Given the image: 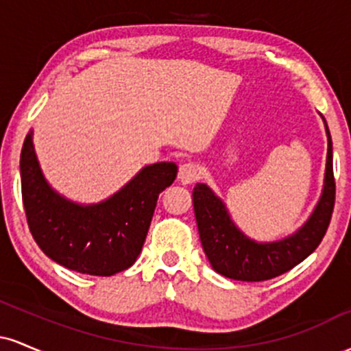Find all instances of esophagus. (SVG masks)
<instances>
[{"label": "esophagus", "instance_id": "34e87169", "mask_svg": "<svg viewBox=\"0 0 351 351\" xmlns=\"http://www.w3.org/2000/svg\"><path fill=\"white\" fill-rule=\"evenodd\" d=\"M201 176V168L199 165L193 163V162H188V163H183L180 167V171H178V178L183 184H191L195 183L196 180H198Z\"/></svg>", "mask_w": 351, "mask_h": 351}]
</instances>
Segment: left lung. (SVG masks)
<instances>
[{"mask_svg":"<svg viewBox=\"0 0 351 351\" xmlns=\"http://www.w3.org/2000/svg\"><path fill=\"white\" fill-rule=\"evenodd\" d=\"M325 128L328 135V152L324 193L313 215L293 236L265 244L251 241L234 226L223 201L206 184L196 183L193 189L196 224L201 244L216 272L234 280H269L289 272L318 247L327 232L335 206L332 138L327 123Z\"/></svg>","mask_w":351,"mask_h":351,"instance_id":"8db88e82","label":"left lung"}]
</instances>
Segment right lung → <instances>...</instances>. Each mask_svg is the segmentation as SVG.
Listing matches in <instances>:
<instances>
[{
  "instance_id": "obj_1",
  "label": "right lung",
  "mask_w": 351,
  "mask_h": 351,
  "mask_svg": "<svg viewBox=\"0 0 351 351\" xmlns=\"http://www.w3.org/2000/svg\"><path fill=\"white\" fill-rule=\"evenodd\" d=\"M176 173L175 163L150 165L112 198L80 206L46 183L29 134L21 150L27 226L41 251L58 264L88 276H114L136 261L160 193L175 181Z\"/></svg>"
}]
</instances>
